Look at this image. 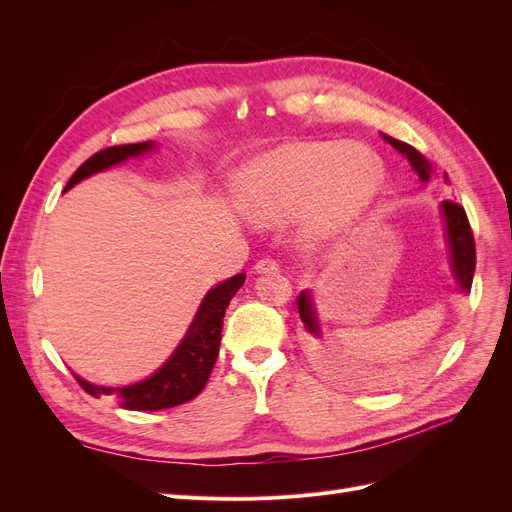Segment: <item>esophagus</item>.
Masks as SVG:
<instances>
[{
	"label": "esophagus",
	"instance_id": "1",
	"mask_svg": "<svg viewBox=\"0 0 512 512\" xmlns=\"http://www.w3.org/2000/svg\"><path fill=\"white\" fill-rule=\"evenodd\" d=\"M256 273H269V271H277L280 269V262H277L275 258H271V256H267V258H260L258 262H256Z\"/></svg>",
	"mask_w": 512,
	"mask_h": 512
}]
</instances>
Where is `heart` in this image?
Masks as SVG:
<instances>
[{
    "mask_svg": "<svg viewBox=\"0 0 512 512\" xmlns=\"http://www.w3.org/2000/svg\"><path fill=\"white\" fill-rule=\"evenodd\" d=\"M382 185L371 149L339 141L290 143L262 153L239 175L241 207L258 222H275L312 205L314 222L333 230L359 215Z\"/></svg>",
    "mask_w": 512,
    "mask_h": 512,
    "instance_id": "obj_1",
    "label": "heart"
}]
</instances>
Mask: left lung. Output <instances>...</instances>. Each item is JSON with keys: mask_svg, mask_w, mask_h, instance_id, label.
Returning <instances> with one entry per match:
<instances>
[{"mask_svg": "<svg viewBox=\"0 0 512 512\" xmlns=\"http://www.w3.org/2000/svg\"><path fill=\"white\" fill-rule=\"evenodd\" d=\"M399 153H404L408 158V162L412 164V168L418 173L423 181L429 179L431 175V166L429 162L418 153L412 145L397 141V138L384 136ZM444 183H448V175H444ZM442 213H444V222H446V235H448V243H451V256H453V271L457 282L461 286L463 292H468L472 288V277H474V267H476V245H474V235L472 228L468 222L466 209H463L459 203H453V200H444L442 203ZM297 307H299V316L305 322V327L309 333L318 335V320L314 314L312 301H309V294L301 292L297 299Z\"/></svg>", "mask_w": 512, "mask_h": 512, "instance_id": "8db88e82", "label": "left lung"}]
</instances>
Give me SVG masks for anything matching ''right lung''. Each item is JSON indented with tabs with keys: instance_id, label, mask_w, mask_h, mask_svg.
Here are the masks:
<instances>
[{
	"instance_id": "obj_1",
	"label": "right lung",
	"mask_w": 512,
	"mask_h": 512,
	"mask_svg": "<svg viewBox=\"0 0 512 512\" xmlns=\"http://www.w3.org/2000/svg\"><path fill=\"white\" fill-rule=\"evenodd\" d=\"M149 149H153L151 141L100 149L76 168V173L70 177L66 190H70L74 183H79L89 175L100 173V170L108 166L138 156V153ZM243 282L245 273H239L207 292V297L198 307V314L192 322L190 331L185 333L173 356H170L151 378L130 386H121V389H104V386L89 384L79 376H76V382H79L91 397L113 395L119 401V406L126 410H164L181 406L185 401L194 399L205 389V384L211 376V369L220 352L226 307L230 299L237 294V290L243 286Z\"/></svg>"
}]
</instances>
